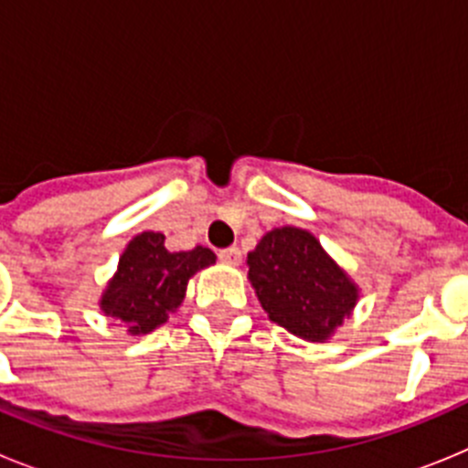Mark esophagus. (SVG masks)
I'll return each instance as SVG.
<instances>
[{
	"label": "esophagus",
	"instance_id": "esophagus-1",
	"mask_svg": "<svg viewBox=\"0 0 468 468\" xmlns=\"http://www.w3.org/2000/svg\"><path fill=\"white\" fill-rule=\"evenodd\" d=\"M220 260L225 264H231V267H237V264H241V250H239L237 246L225 248V250H220Z\"/></svg>",
	"mask_w": 468,
	"mask_h": 468
}]
</instances>
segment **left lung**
<instances>
[{
	"label": "left lung",
	"mask_w": 468,
	"mask_h": 468,
	"mask_svg": "<svg viewBox=\"0 0 468 468\" xmlns=\"http://www.w3.org/2000/svg\"><path fill=\"white\" fill-rule=\"evenodd\" d=\"M248 281L270 321L307 342H328L356 307L361 288L312 231L274 227L248 253Z\"/></svg>",
	"instance_id": "obj_1"
}]
</instances>
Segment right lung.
<instances>
[{"label":"right lung","instance_id":"add662e5","mask_svg":"<svg viewBox=\"0 0 468 468\" xmlns=\"http://www.w3.org/2000/svg\"><path fill=\"white\" fill-rule=\"evenodd\" d=\"M161 231L135 234L119 258L117 271L107 281L98 307L119 318L128 335H147L168 321L185 300L187 283L197 271L215 264L210 248L171 253Z\"/></svg>","mask_w":468,"mask_h":468}]
</instances>
